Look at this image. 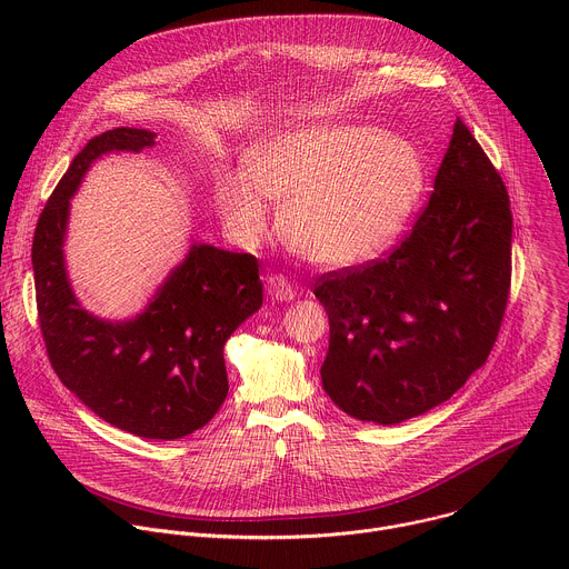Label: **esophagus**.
I'll return each mask as SVG.
<instances>
[{"instance_id": "34e87169", "label": "esophagus", "mask_w": 569, "mask_h": 569, "mask_svg": "<svg viewBox=\"0 0 569 569\" xmlns=\"http://www.w3.org/2000/svg\"><path fill=\"white\" fill-rule=\"evenodd\" d=\"M266 290L277 301H292L297 295V290L290 286V281L283 274H270L266 279Z\"/></svg>"}]
</instances>
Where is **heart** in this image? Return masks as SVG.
Wrapping results in <instances>:
<instances>
[{"instance_id": "obj_1", "label": "heart", "mask_w": 569, "mask_h": 569, "mask_svg": "<svg viewBox=\"0 0 569 569\" xmlns=\"http://www.w3.org/2000/svg\"><path fill=\"white\" fill-rule=\"evenodd\" d=\"M426 182L419 150L373 126L321 123L261 141L248 173H222L213 200L229 233L257 246L270 204L283 202L290 246L312 263L347 268L376 257L410 218Z\"/></svg>"}]
</instances>
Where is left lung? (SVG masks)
Segmentation results:
<instances>
[{
  "mask_svg": "<svg viewBox=\"0 0 569 569\" xmlns=\"http://www.w3.org/2000/svg\"><path fill=\"white\" fill-rule=\"evenodd\" d=\"M507 187L461 119L412 231L385 259L317 279L321 385L358 421L396 426L448 400L489 358L509 301Z\"/></svg>",
  "mask_w": 569,
  "mask_h": 569,
  "instance_id": "8db88e82",
  "label": "left lung"
}]
</instances>
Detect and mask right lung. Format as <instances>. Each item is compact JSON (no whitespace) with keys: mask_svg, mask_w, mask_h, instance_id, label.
Segmentation results:
<instances>
[{"mask_svg":"<svg viewBox=\"0 0 569 569\" xmlns=\"http://www.w3.org/2000/svg\"><path fill=\"white\" fill-rule=\"evenodd\" d=\"M154 132L114 128L86 143L44 204L33 236L40 331L60 382L114 428L143 439H182L227 398L224 342L263 303L252 254L193 242L148 306L121 321L78 303L64 266L69 200L108 152H141Z\"/></svg>","mask_w":569,"mask_h":569,"instance_id":"1","label":"right lung"}]
</instances>
